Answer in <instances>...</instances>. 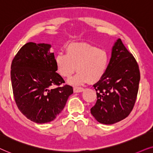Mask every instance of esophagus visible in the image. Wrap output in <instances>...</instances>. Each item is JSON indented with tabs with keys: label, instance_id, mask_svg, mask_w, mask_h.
<instances>
[{
	"label": "esophagus",
	"instance_id": "34e87169",
	"mask_svg": "<svg viewBox=\"0 0 153 153\" xmlns=\"http://www.w3.org/2000/svg\"><path fill=\"white\" fill-rule=\"evenodd\" d=\"M83 90H84V89H83L82 87H73V91H74V92H81V91H82Z\"/></svg>",
	"mask_w": 153,
	"mask_h": 153
}]
</instances>
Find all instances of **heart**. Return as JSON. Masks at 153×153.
<instances>
[{"instance_id":"heart-1","label":"heart","mask_w":153,"mask_h":153,"mask_svg":"<svg viewBox=\"0 0 153 153\" xmlns=\"http://www.w3.org/2000/svg\"><path fill=\"white\" fill-rule=\"evenodd\" d=\"M109 54L104 49L85 43L75 42L66 48V54L56 56L55 64L59 73L65 78H70L76 70L73 84L97 82L104 76L109 64Z\"/></svg>"}]
</instances>
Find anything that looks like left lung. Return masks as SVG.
<instances>
[{"label":"left lung","mask_w":153,"mask_h":153,"mask_svg":"<svg viewBox=\"0 0 153 153\" xmlns=\"http://www.w3.org/2000/svg\"><path fill=\"white\" fill-rule=\"evenodd\" d=\"M140 81L138 63L121 39L112 51L104 76L94 85L97 100L91 113L99 123L112 125L125 119L135 104Z\"/></svg>","instance_id":"1"}]
</instances>
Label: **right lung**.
Instances as JSON below:
<instances>
[{
	"label": "right lung",
	"instance_id": "add662e5",
	"mask_svg": "<svg viewBox=\"0 0 153 153\" xmlns=\"http://www.w3.org/2000/svg\"><path fill=\"white\" fill-rule=\"evenodd\" d=\"M50 45L27 42L18 51L11 64V82L18 108L36 123L54 120L73 92V87L57 71ZM56 86L52 88V87Z\"/></svg>",
	"mask_w": 153,
	"mask_h": 153
}]
</instances>
